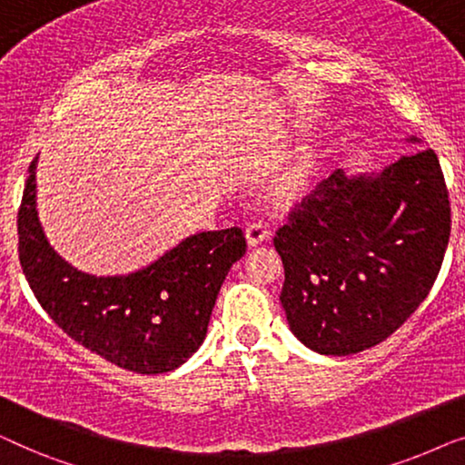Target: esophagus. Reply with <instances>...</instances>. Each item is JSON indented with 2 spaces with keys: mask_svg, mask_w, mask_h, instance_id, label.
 <instances>
[{
  "mask_svg": "<svg viewBox=\"0 0 465 465\" xmlns=\"http://www.w3.org/2000/svg\"><path fill=\"white\" fill-rule=\"evenodd\" d=\"M269 234H271L269 226H266L262 220H253L245 228V237H247V243H250V245L262 243V241L269 239Z\"/></svg>",
  "mask_w": 465,
  "mask_h": 465,
  "instance_id": "1",
  "label": "esophagus"
}]
</instances>
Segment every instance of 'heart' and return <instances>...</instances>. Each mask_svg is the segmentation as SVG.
<instances>
[{"label": "heart", "mask_w": 465, "mask_h": 465, "mask_svg": "<svg viewBox=\"0 0 465 465\" xmlns=\"http://www.w3.org/2000/svg\"><path fill=\"white\" fill-rule=\"evenodd\" d=\"M302 180H304V169H301V171H296V173H292V177L288 180V186H301L302 183Z\"/></svg>", "instance_id": "heart-1"}]
</instances>
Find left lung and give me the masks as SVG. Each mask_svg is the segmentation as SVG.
Segmentation results:
<instances>
[{"mask_svg":"<svg viewBox=\"0 0 465 465\" xmlns=\"http://www.w3.org/2000/svg\"><path fill=\"white\" fill-rule=\"evenodd\" d=\"M449 234V190L434 150L402 156L381 173L347 177L336 169L296 203L272 239L290 330L323 355L379 345L430 294Z\"/></svg>","mask_w":465,"mask_h":465,"instance_id":"left-lung-1","label":"left lung"}]
</instances>
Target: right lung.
I'll return each mask as SVG.
<instances>
[{
	"instance_id": "add662e5",
	"label": "right lung",
	"mask_w": 465,
	"mask_h": 465,
	"mask_svg": "<svg viewBox=\"0 0 465 465\" xmlns=\"http://www.w3.org/2000/svg\"><path fill=\"white\" fill-rule=\"evenodd\" d=\"M35 163L18 209V258L37 302L63 332L114 366L137 374L175 371L205 341L222 283L247 250L243 231L193 234L131 275H88L44 237Z\"/></svg>"
}]
</instances>
